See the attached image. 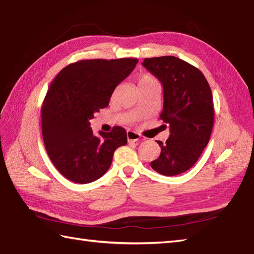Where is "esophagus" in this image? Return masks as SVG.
Wrapping results in <instances>:
<instances>
[{"instance_id":"1","label":"esophagus","mask_w":254,"mask_h":254,"mask_svg":"<svg viewBox=\"0 0 254 254\" xmlns=\"http://www.w3.org/2000/svg\"><path fill=\"white\" fill-rule=\"evenodd\" d=\"M127 136L128 143H135V141H137L140 138V135L134 131H127Z\"/></svg>"}]
</instances>
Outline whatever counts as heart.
<instances>
[{"label": "heart", "mask_w": 254, "mask_h": 254, "mask_svg": "<svg viewBox=\"0 0 254 254\" xmlns=\"http://www.w3.org/2000/svg\"><path fill=\"white\" fill-rule=\"evenodd\" d=\"M154 82H157L154 76L150 74H143L138 78V86L143 85V84H149V83H154Z\"/></svg>", "instance_id": "obj_1"}]
</instances>
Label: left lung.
I'll use <instances>...</instances> for the list:
<instances>
[{
  "label": "left lung",
  "mask_w": 254,
  "mask_h": 254,
  "mask_svg": "<svg viewBox=\"0 0 254 254\" xmlns=\"http://www.w3.org/2000/svg\"><path fill=\"white\" fill-rule=\"evenodd\" d=\"M143 66L163 85L162 128H170L151 168L162 175L184 173L208 145L214 122L213 97L202 72L175 56L145 58Z\"/></svg>",
  "instance_id": "1"
}]
</instances>
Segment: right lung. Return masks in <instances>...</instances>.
<instances>
[{
	"instance_id": "right-lung-1",
	"label": "right lung",
	"mask_w": 254,
	"mask_h": 254,
	"mask_svg": "<svg viewBox=\"0 0 254 254\" xmlns=\"http://www.w3.org/2000/svg\"><path fill=\"white\" fill-rule=\"evenodd\" d=\"M138 60H85L57 74L43 100L42 136L53 164L69 181L87 184L107 172L118 147L127 143V131L94 136V114L107 107L116 86L133 71Z\"/></svg>"
}]
</instances>
